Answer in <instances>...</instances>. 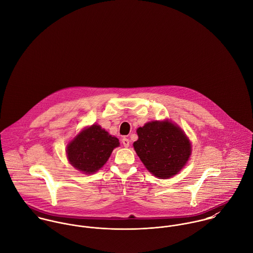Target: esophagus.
Returning a JSON list of instances; mask_svg holds the SVG:
<instances>
[{"instance_id":"34e87169","label":"esophagus","mask_w":253,"mask_h":253,"mask_svg":"<svg viewBox=\"0 0 253 253\" xmlns=\"http://www.w3.org/2000/svg\"><path fill=\"white\" fill-rule=\"evenodd\" d=\"M122 143L125 147H128L129 146V140L127 138H123L122 139Z\"/></svg>"}]
</instances>
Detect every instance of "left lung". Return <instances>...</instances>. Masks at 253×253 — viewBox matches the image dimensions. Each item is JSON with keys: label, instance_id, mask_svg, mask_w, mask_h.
Here are the masks:
<instances>
[{"label": "left lung", "instance_id": "8db88e82", "mask_svg": "<svg viewBox=\"0 0 253 253\" xmlns=\"http://www.w3.org/2000/svg\"><path fill=\"white\" fill-rule=\"evenodd\" d=\"M134 150L146 169L161 179L177 174L188 162L192 149L180 127L166 120L154 121L137 128Z\"/></svg>", "mask_w": 253, "mask_h": 253}]
</instances>
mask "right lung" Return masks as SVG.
<instances>
[{
  "mask_svg": "<svg viewBox=\"0 0 253 253\" xmlns=\"http://www.w3.org/2000/svg\"><path fill=\"white\" fill-rule=\"evenodd\" d=\"M119 145L117 137L110 135L100 126L92 125L84 128L67 145L66 154L76 169L92 174L106 164L111 153Z\"/></svg>",
  "mask_w": 253,
  "mask_h": 253,
  "instance_id": "obj_1",
  "label": "right lung"
}]
</instances>
